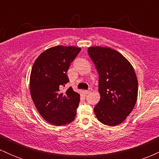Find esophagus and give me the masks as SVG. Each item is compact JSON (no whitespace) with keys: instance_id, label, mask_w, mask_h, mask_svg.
<instances>
[{"instance_id":"esophagus-1","label":"esophagus","mask_w":159,"mask_h":159,"mask_svg":"<svg viewBox=\"0 0 159 159\" xmlns=\"http://www.w3.org/2000/svg\"><path fill=\"white\" fill-rule=\"evenodd\" d=\"M92 90H93V89H92V88H90V89H89V90H84V94L87 95V94L90 93L91 91H92Z\"/></svg>"}]
</instances>
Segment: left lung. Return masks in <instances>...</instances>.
<instances>
[{
    "label": "left lung",
    "mask_w": 159,
    "mask_h": 159,
    "mask_svg": "<svg viewBox=\"0 0 159 159\" xmlns=\"http://www.w3.org/2000/svg\"><path fill=\"white\" fill-rule=\"evenodd\" d=\"M98 76L100 101L94 107L97 119L109 126L126 119L135 105L138 84L131 63L114 49L90 47L87 50Z\"/></svg>",
    "instance_id": "obj_1"
}]
</instances>
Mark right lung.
I'll use <instances>...</instances> for the list:
<instances>
[{
  "label": "right lung",
  "mask_w": 159,
  "mask_h": 159,
  "mask_svg": "<svg viewBox=\"0 0 159 159\" xmlns=\"http://www.w3.org/2000/svg\"><path fill=\"white\" fill-rule=\"evenodd\" d=\"M80 51L76 47L57 45L42 53L33 65L32 100L40 115L54 125L70 123L76 116L80 95L72 87L65 93L61 89L69 81L66 72Z\"/></svg>",
  "instance_id": "1"
}]
</instances>
